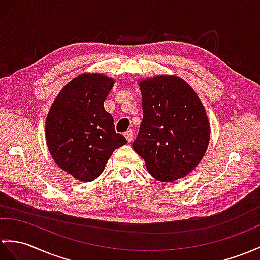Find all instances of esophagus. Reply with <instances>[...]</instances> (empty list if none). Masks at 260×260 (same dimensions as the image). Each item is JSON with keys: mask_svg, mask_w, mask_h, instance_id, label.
<instances>
[{"mask_svg": "<svg viewBox=\"0 0 260 260\" xmlns=\"http://www.w3.org/2000/svg\"><path fill=\"white\" fill-rule=\"evenodd\" d=\"M125 137H126V140H127L128 142H131L132 140H133V131L132 129H129V131H127V132H125Z\"/></svg>", "mask_w": 260, "mask_h": 260, "instance_id": "1", "label": "esophagus"}]
</instances>
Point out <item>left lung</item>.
<instances>
[{
    "label": "left lung",
    "mask_w": 260,
    "mask_h": 260,
    "mask_svg": "<svg viewBox=\"0 0 260 260\" xmlns=\"http://www.w3.org/2000/svg\"><path fill=\"white\" fill-rule=\"evenodd\" d=\"M143 120L133 148L159 182L189 174L202 160L210 128L201 100L177 76H156L140 83Z\"/></svg>",
    "instance_id": "1"
}]
</instances>
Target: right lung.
I'll return each instance as SVG.
<instances>
[{
  "label": "right lung",
  "mask_w": 260,
  "mask_h": 260,
  "mask_svg": "<svg viewBox=\"0 0 260 260\" xmlns=\"http://www.w3.org/2000/svg\"><path fill=\"white\" fill-rule=\"evenodd\" d=\"M113 85L102 74H82L64 86L48 112L45 133L52 157L81 182L98 178L114 150L127 143L104 110Z\"/></svg>",
  "instance_id": "add662e5"
}]
</instances>
